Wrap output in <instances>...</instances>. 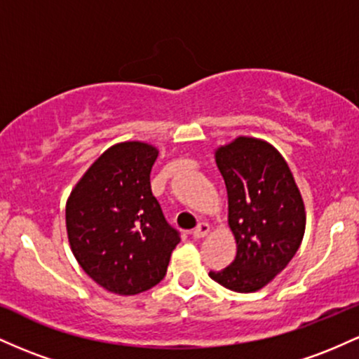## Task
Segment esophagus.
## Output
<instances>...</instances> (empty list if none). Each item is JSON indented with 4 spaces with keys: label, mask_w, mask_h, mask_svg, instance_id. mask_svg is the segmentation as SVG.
<instances>
[{
    "label": "esophagus",
    "mask_w": 359,
    "mask_h": 359,
    "mask_svg": "<svg viewBox=\"0 0 359 359\" xmlns=\"http://www.w3.org/2000/svg\"><path fill=\"white\" fill-rule=\"evenodd\" d=\"M208 233H209V224L201 222V224H197V228L192 231V236L194 238H204V236H208Z\"/></svg>",
    "instance_id": "obj_1"
}]
</instances>
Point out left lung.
Instances as JSON below:
<instances>
[{
  "instance_id": "8db88e82",
  "label": "left lung",
  "mask_w": 359,
  "mask_h": 359,
  "mask_svg": "<svg viewBox=\"0 0 359 359\" xmlns=\"http://www.w3.org/2000/svg\"><path fill=\"white\" fill-rule=\"evenodd\" d=\"M228 191V222L236 257L209 277L233 292L263 288L297 253L306 231V208L285 158L270 143L238 137L216 150Z\"/></svg>"
}]
</instances>
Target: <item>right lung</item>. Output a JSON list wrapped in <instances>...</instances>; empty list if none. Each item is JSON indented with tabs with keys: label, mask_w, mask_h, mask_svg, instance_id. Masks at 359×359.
Returning a JSON list of instances; mask_svg holds the SVG:
<instances>
[{
	"label": "right lung",
	"mask_w": 359,
	"mask_h": 359,
	"mask_svg": "<svg viewBox=\"0 0 359 359\" xmlns=\"http://www.w3.org/2000/svg\"><path fill=\"white\" fill-rule=\"evenodd\" d=\"M156 156L148 143H116L81 177L65 205L74 257L113 294L137 295L155 287L180 241L151 194Z\"/></svg>",
	"instance_id": "1"
}]
</instances>
